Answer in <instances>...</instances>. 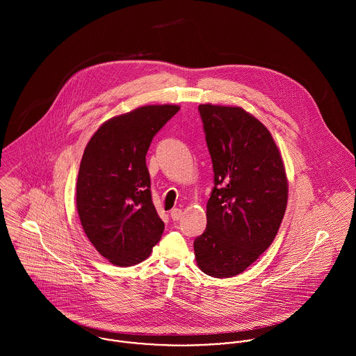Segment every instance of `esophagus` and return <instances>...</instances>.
<instances>
[{
	"instance_id": "1",
	"label": "esophagus",
	"mask_w": 356,
	"mask_h": 356,
	"mask_svg": "<svg viewBox=\"0 0 356 356\" xmlns=\"http://www.w3.org/2000/svg\"><path fill=\"white\" fill-rule=\"evenodd\" d=\"M170 215H171V219H172V220H179L181 216H182V209H179V208H172L171 212H170Z\"/></svg>"
}]
</instances>
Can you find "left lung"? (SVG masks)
I'll return each instance as SVG.
<instances>
[{
  "label": "left lung",
  "instance_id": "obj_1",
  "mask_svg": "<svg viewBox=\"0 0 356 356\" xmlns=\"http://www.w3.org/2000/svg\"><path fill=\"white\" fill-rule=\"evenodd\" d=\"M213 168L207 227L195 240L200 270L245 271L274 241L288 203L284 161L267 127L240 106L199 105Z\"/></svg>",
  "mask_w": 356,
  "mask_h": 356
}]
</instances>
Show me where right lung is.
Returning a JSON list of instances; mask_svg holds the SVG:
<instances>
[{
	"mask_svg": "<svg viewBox=\"0 0 356 356\" xmlns=\"http://www.w3.org/2000/svg\"><path fill=\"white\" fill-rule=\"evenodd\" d=\"M178 105H145L102 123L88 143L76 181L82 227L102 256L127 267L145 260L164 223L152 203L145 156Z\"/></svg>",
	"mask_w": 356,
	"mask_h": 356,
	"instance_id": "obj_1",
	"label": "right lung"
}]
</instances>
